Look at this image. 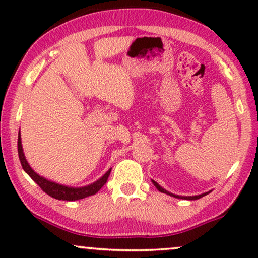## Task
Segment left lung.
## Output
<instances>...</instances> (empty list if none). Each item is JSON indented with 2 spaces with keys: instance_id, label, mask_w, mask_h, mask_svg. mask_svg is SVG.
I'll list each match as a JSON object with an SVG mask.
<instances>
[{
  "instance_id": "8db88e82",
  "label": "left lung",
  "mask_w": 258,
  "mask_h": 258,
  "mask_svg": "<svg viewBox=\"0 0 258 258\" xmlns=\"http://www.w3.org/2000/svg\"><path fill=\"white\" fill-rule=\"evenodd\" d=\"M151 182L154 183V185L156 186L157 188V190L158 191H161V192H163V194H167V195H170V196H172V197H176V199H182V200H190V201H194V200H199V199H201V197H203V196H206L207 194H209V192H204V194H201V195H196V196H179V195H175V194H171V192H169L168 190H165V189H163L162 188V186L158 184L157 182H155L154 179H151Z\"/></svg>"
}]
</instances>
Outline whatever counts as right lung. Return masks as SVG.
Here are the masks:
<instances>
[{
  "mask_svg": "<svg viewBox=\"0 0 258 258\" xmlns=\"http://www.w3.org/2000/svg\"><path fill=\"white\" fill-rule=\"evenodd\" d=\"M17 150H19V157L21 161V164H22L23 170L27 172L28 175L33 178L35 183H37L40 185V188L43 190L45 194H48L49 196L54 197L56 200L61 201H77L86 199L88 196L95 195L98 190H100L102 186L105 184L107 179L110 175L111 169L105 172V174L95 181L91 184H88L86 186H79V188H74V186H68L59 184V183L52 182L50 179H47L43 176H40L37 172L33 170V168L30 167L29 163H28L26 156H24L23 148H22V141H21V134L19 133V140H17Z\"/></svg>",
  "mask_w": 258,
  "mask_h": 258,
  "instance_id": "obj_1",
  "label": "right lung"
}]
</instances>
